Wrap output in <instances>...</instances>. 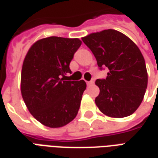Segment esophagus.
Returning <instances> with one entry per match:
<instances>
[{
  "instance_id": "esophagus-1",
  "label": "esophagus",
  "mask_w": 158,
  "mask_h": 158,
  "mask_svg": "<svg viewBox=\"0 0 158 158\" xmlns=\"http://www.w3.org/2000/svg\"><path fill=\"white\" fill-rule=\"evenodd\" d=\"M87 86H89V87H91V86H93V85H94V81H87Z\"/></svg>"
}]
</instances>
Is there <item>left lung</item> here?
Masks as SVG:
<instances>
[{
  "mask_svg": "<svg viewBox=\"0 0 158 158\" xmlns=\"http://www.w3.org/2000/svg\"><path fill=\"white\" fill-rule=\"evenodd\" d=\"M100 68L108 67L106 79L95 81L99 94L95 103L103 114L124 118L132 114L143 100L147 71L140 50L124 33L106 29L82 37Z\"/></svg>",
  "mask_w": 158,
  "mask_h": 158,
  "instance_id": "8db88e82",
  "label": "left lung"
}]
</instances>
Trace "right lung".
I'll return each mask as SVG.
<instances>
[{
	"mask_svg": "<svg viewBox=\"0 0 158 158\" xmlns=\"http://www.w3.org/2000/svg\"><path fill=\"white\" fill-rule=\"evenodd\" d=\"M81 41L77 38L49 37L37 40L25 56L21 93L28 111L49 128L65 126L77 114L87 84L65 81L70 62Z\"/></svg>",
	"mask_w": 158,
	"mask_h": 158,
	"instance_id": "obj_1",
	"label": "right lung"
}]
</instances>
